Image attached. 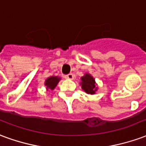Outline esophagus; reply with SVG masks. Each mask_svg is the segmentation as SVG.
I'll return each mask as SVG.
<instances>
[{
	"mask_svg": "<svg viewBox=\"0 0 146 146\" xmlns=\"http://www.w3.org/2000/svg\"><path fill=\"white\" fill-rule=\"evenodd\" d=\"M66 78L69 80H73L74 79V74H73V73H70V74H68L67 76H66Z\"/></svg>",
	"mask_w": 146,
	"mask_h": 146,
	"instance_id": "obj_1",
	"label": "esophagus"
}]
</instances>
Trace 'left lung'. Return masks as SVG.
<instances>
[{
    "instance_id": "obj_1",
    "label": "left lung",
    "mask_w": 146,
    "mask_h": 146,
    "mask_svg": "<svg viewBox=\"0 0 146 146\" xmlns=\"http://www.w3.org/2000/svg\"><path fill=\"white\" fill-rule=\"evenodd\" d=\"M80 84L81 88L89 95H95L98 91V84L95 81V78L88 73H85L84 75L81 76Z\"/></svg>"
}]
</instances>
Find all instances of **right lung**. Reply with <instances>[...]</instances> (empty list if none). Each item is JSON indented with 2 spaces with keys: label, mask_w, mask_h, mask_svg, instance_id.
Listing matches in <instances>:
<instances>
[{
  "label": "right lung",
  "mask_w": 146,
  "mask_h": 146,
  "mask_svg": "<svg viewBox=\"0 0 146 146\" xmlns=\"http://www.w3.org/2000/svg\"><path fill=\"white\" fill-rule=\"evenodd\" d=\"M61 80V77L58 76H51L45 80L44 85L46 86L47 91H53Z\"/></svg>",
  "instance_id": "obj_1"
}]
</instances>
